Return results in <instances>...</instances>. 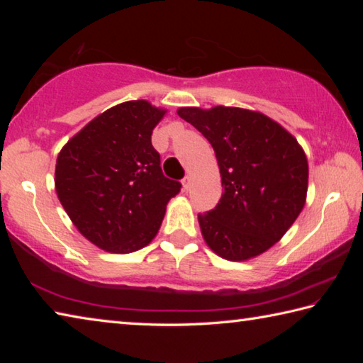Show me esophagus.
Segmentation results:
<instances>
[{"label": "esophagus", "instance_id": "34e87169", "mask_svg": "<svg viewBox=\"0 0 363 363\" xmlns=\"http://www.w3.org/2000/svg\"><path fill=\"white\" fill-rule=\"evenodd\" d=\"M182 189H184V192H187V190L190 189V177L189 176L182 179Z\"/></svg>", "mask_w": 363, "mask_h": 363}]
</instances>
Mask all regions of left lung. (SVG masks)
<instances>
[{
  "mask_svg": "<svg viewBox=\"0 0 363 363\" xmlns=\"http://www.w3.org/2000/svg\"><path fill=\"white\" fill-rule=\"evenodd\" d=\"M177 115L210 140L223 195L199 214L205 242L227 261H247L274 247L303 211L309 181L296 138L267 115L240 107H181Z\"/></svg>",
  "mask_w": 363,
  "mask_h": 363,
  "instance_id": "obj_1",
  "label": "left lung"
}]
</instances>
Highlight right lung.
Here are the masks:
<instances>
[{"label": "right lung", "mask_w": 363, "mask_h": 363, "mask_svg": "<svg viewBox=\"0 0 363 363\" xmlns=\"http://www.w3.org/2000/svg\"><path fill=\"white\" fill-rule=\"evenodd\" d=\"M167 110L128 101L78 131L56 162V192L73 225L108 253H133L158 233L181 184L164 177L152 131Z\"/></svg>", "instance_id": "add662e5"}]
</instances>
